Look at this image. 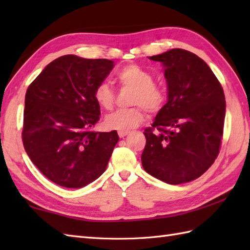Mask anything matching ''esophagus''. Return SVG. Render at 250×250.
Here are the masks:
<instances>
[{
    "label": "esophagus",
    "mask_w": 250,
    "mask_h": 250,
    "mask_svg": "<svg viewBox=\"0 0 250 250\" xmlns=\"http://www.w3.org/2000/svg\"><path fill=\"white\" fill-rule=\"evenodd\" d=\"M129 133H130L129 131H122V130L118 131V135H119V137H125V135H128Z\"/></svg>",
    "instance_id": "1"
}]
</instances>
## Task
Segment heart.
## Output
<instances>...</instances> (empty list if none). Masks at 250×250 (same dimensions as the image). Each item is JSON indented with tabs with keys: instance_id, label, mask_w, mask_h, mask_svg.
Masks as SVG:
<instances>
[{
	"instance_id": "1",
	"label": "heart",
	"mask_w": 250,
	"mask_h": 250,
	"mask_svg": "<svg viewBox=\"0 0 250 250\" xmlns=\"http://www.w3.org/2000/svg\"><path fill=\"white\" fill-rule=\"evenodd\" d=\"M116 82L121 88L133 89L130 108L119 109L106 116L104 125L110 130L126 131L141 125L145 118L144 108L156 113L162 107L166 93L160 84L153 82L151 74L136 64H128L116 73ZM95 102L101 108L110 110L115 104V92L107 83H101L93 91Z\"/></svg>"
}]
</instances>
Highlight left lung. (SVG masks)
<instances>
[{"label":"left lung","instance_id":"8db88e82","mask_svg":"<svg viewBox=\"0 0 250 250\" xmlns=\"http://www.w3.org/2000/svg\"><path fill=\"white\" fill-rule=\"evenodd\" d=\"M149 59L164 66L167 103L144 131L143 167L167 184L188 183L218 157L226 116L224 89L209 66L188 50L174 48Z\"/></svg>","mask_w":250,"mask_h":250}]
</instances>
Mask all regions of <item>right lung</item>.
I'll use <instances>...</instances> for the list:
<instances>
[{
  "mask_svg": "<svg viewBox=\"0 0 250 250\" xmlns=\"http://www.w3.org/2000/svg\"><path fill=\"white\" fill-rule=\"evenodd\" d=\"M114 61L62 56L25 93L22 143L31 161L52 183L82 188L104 173L119 137L97 132L101 110L93 97Z\"/></svg>",
  "mask_w": 250,
  "mask_h": 250,
  "instance_id": "1",
  "label": "right lung"
}]
</instances>
